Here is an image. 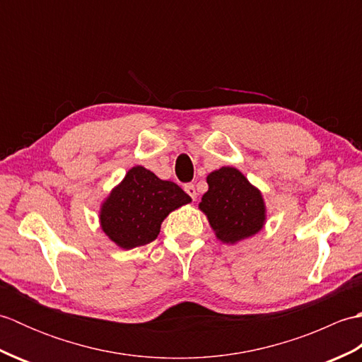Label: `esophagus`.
<instances>
[{
  "label": "esophagus",
  "instance_id": "34e87169",
  "mask_svg": "<svg viewBox=\"0 0 362 362\" xmlns=\"http://www.w3.org/2000/svg\"><path fill=\"white\" fill-rule=\"evenodd\" d=\"M185 191L189 194V197L193 199V201H196L197 193H196V187L193 185V183H187V185H185Z\"/></svg>",
  "mask_w": 362,
  "mask_h": 362
}]
</instances>
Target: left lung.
I'll list each match as a JSON object with an SVG mask.
<instances>
[{"instance_id":"1","label":"left lung","mask_w":362,"mask_h":362,"mask_svg":"<svg viewBox=\"0 0 362 362\" xmlns=\"http://www.w3.org/2000/svg\"><path fill=\"white\" fill-rule=\"evenodd\" d=\"M206 183L209 191L199 206L221 241L233 244L263 228V197L238 169L221 168L206 177Z\"/></svg>"}]
</instances>
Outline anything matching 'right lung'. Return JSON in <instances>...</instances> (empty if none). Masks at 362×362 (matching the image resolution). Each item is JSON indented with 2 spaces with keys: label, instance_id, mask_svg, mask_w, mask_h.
<instances>
[{
  "label": "right lung",
  "instance_id": "add662e5",
  "mask_svg": "<svg viewBox=\"0 0 362 362\" xmlns=\"http://www.w3.org/2000/svg\"><path fill=\"white\" fill-rule=\"evenodd\" d=\"M188 202L191 197L174 182L135 166L104 202L101 226L119 247H140L156 240L169 213Z\"/></svg>",
  "mask_w": 362,
  "mask_h": 362
}]
</instances>
